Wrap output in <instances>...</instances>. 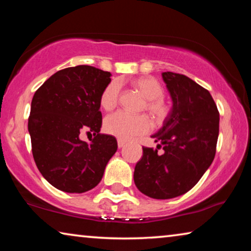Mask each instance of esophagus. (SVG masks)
<instances>
[{"instance_id":"esophagus-1","label":"esophagus","mask_w":251,"mask_h":251,"mask_svg":"<svg viewBox=\"0 0 251 251\" xmlns=\"http://www.w3.org/2000/svg\"><path fill=\"white\" fill-rule=\"evenodd\" d=\"M125 144H126V142H125V141H123V139H117V145H118V148L124 147V146H125Z\"/></svg>"}]
</instances>
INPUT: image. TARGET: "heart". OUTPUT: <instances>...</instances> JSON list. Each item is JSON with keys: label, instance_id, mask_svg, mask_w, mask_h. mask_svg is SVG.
<instances>
[{"label": "heart", "instance_id": "1", "mask_svg": "<svg viewBox=\"0 0 251 251\" xmlns=\"http://www.w3.org/2000/svg\"><path fill=\"white\" fill-rule=\"evenodd\" d=\"M133 86L146 99L144 109L157 122H163L169 115L171 107L163 99L164 87L158 80L151 76L133 80ZM122 84L114 79L106 85L100 97V106L105 110H112L120 103ZM106 133L128 141L136 136L146 135L151 129V122L146 115H130L125 112H116L106 117L104 123Z\"/></svg>", "mask_w": 251, "mask_h": 251}]
</instances>
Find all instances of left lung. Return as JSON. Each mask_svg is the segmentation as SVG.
<instances>
[{"label": "left lung", "mask_w": 251, "mask_h": 251, "mask_svg": "<svg viewBox=\"0 0 251 251\" xmlns=\"http://www.w3.org/2000/svg\"><path fill=\"white\" fill-rule=\"evenodd\" d=\"M173 108L164 126L152 135L157 150L143 146L136 164L135 185L144 195L169 199L189 192L215 158L219 112L206 88L182 74L165 72ZM163 148V154L158 150Z\"/></svg>", "instance_id": "obj_1"}]
</instances>
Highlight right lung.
Wrapping results in <instances>:
<instances>
[{"label":"right lung","instance_id":"1","mask_svg":"<svg viewBox=\"0 0 251 251\" xmlns=\"http://www.w3.org/2000/svg\"><path fill=\"white\" fill-rule=\"evenodd\" d=\"M110 76L88 65L67 67L45 80L33 96L28 131L34 161L62 192L94 188L117 151L116 138L100 133V97ZM82 131H92L91 143L80 141Z\"/></svg>","mask_w":251,"mask_h":251}]
</instances>
